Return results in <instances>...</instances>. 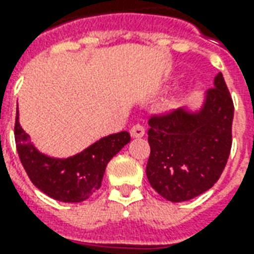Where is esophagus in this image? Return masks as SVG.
Returning <instances> with one entry per match:
<instances>
[{
    "label": "esophagus",
    "mask_w": 254,
    "mask_h": 254,
    "mask_svg": "<svg viewBox=\"0 0 254 254\" xmlns=\"http://www.w3.org/2000/svg\"><path fill=\"white\" fill-rule=\"evenodd\" d=\"M144 134H145V129H144V127H141V125H134V127L130 129V136H132L133 138L143 137Z\"/></svg>",
    "instance_id": "obj_1"
}]
</instances>
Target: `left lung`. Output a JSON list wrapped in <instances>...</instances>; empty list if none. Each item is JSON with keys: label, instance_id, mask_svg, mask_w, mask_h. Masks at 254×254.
I'll return each instance as SVG.
<instances>
[{"label": "left lung", "instance_id": "obj_1", "mask_svg": "<svg viewBox=\"0 0 254 254\" xmlns=\"http://www.w3.org/2000/svg\"><path fill=\"white\" fill-rule=\"evenodd\" d=\"M233 117V99L220 72L200 107L152 117L145 170L151 187L173 202L188 201L212 188L229 159Z\"/></svg>", "mask_w": 254, "mask_h": 254}]
</instances>
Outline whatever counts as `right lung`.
Listing matches in <instances>:
<instances>
[{
	"label": "right lung",
	"instance_id": "add662e5",
	"mask_svg": "<svg viewBox=\"0 0 254 254\" xmlns=\"http://www.w3.org/2000/svg\"><path fill=\"white\" fill-rule=\"evenodd\" d=\"M14 140L21 165L39 190L58 201L81 202L99 189L106 166L130 141V134L113 133L73 156L53 158L31 143L20 125L17 109Z\"/></svg>",
	"mask_w": 254,
	"mask_h": 254
}]
</instances>
